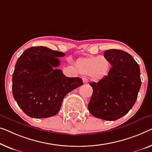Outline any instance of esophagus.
I'll list each match as a JSON object with an SVG mask.
<instances>
[{
    "instance_id": "34e87169",
    "label": "esophagus",
    "mask_w": 152,
    "mask_h": 152,
    "mask_svg": "<svg viewBox=\"0 0 152 152\" xmlns=\"http://www.w3.org/2000/svg\"><path fill=\"white\" fill-rule=\"evenodd\" d=\"M83 80L84 84H87L88 83H89V80H88V79L86 78H83Z\"/></svg>"
}]
</instances>
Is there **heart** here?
Listing matches in <instances>:
<instances>
[{
  "label": "heart",
  "mask_w": 152,
  "mask_h": 152,
  "mask_svg": "<svg viewBox=\"0 0 152 152\" xmlns=\"http://www.w3.org/2000/svg\"><path fill=\"white\" fill-rule=\"evenodd\" d=\"M109 65V61L104 56H94L80 61L78 63V68L84 75L100 78L107 74Z\"/></svg>",
  "instance_id": "b5f03b06"
}]
</instances>
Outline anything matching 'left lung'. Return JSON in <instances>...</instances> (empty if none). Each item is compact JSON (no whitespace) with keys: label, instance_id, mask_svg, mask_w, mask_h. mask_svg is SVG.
Listing matches in <instances>:
<instances>
[{"label":"left lung","instance_id":"obj_1","mask_svg":"<svg viewBox=\"0 0 152 152\" xmlns=\"http://www.w3.org/2000/svg\"><path fill=\"white\" fill-rule=\"evenodd\" d=\"M104 56L112 67L108 75L89 85L93 94L88 109L95 117L115 121L129 112L141 85L139 64L130 54L117 49L106 50Z\"/></svg>","mask_w":152,"mask_h":152}]
</instances>
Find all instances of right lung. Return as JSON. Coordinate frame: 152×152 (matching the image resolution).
<instances>
[{
	"label": "right lung",
	"mask_w": 152,
	"mask_h": 152,
	"mask_svg": "<svg viewBox=\"0 0 152 152\" xmlns=\"http://www.w3.org/2000/svg\"><path fill=\"white\" fill-rule=\"evenodd\" d=\"M62 52L37 46L18 58L12 76V91L18 105L28 116L46 118L60 110L66 95L83 85L80 78H69L59 69Z\"/></svg>",
	"instance_id": "right-lung-1"
}]
</instances>
